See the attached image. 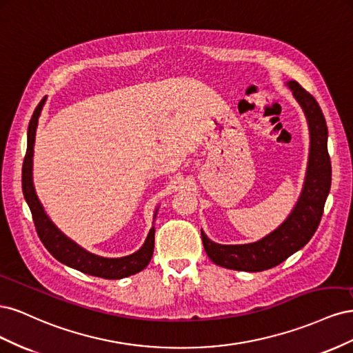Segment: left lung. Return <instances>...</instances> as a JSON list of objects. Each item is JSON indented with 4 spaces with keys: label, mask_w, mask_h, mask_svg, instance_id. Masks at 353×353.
Returning a JSON list of instances; mask_svg holds the SVG:
<instances>
[{
    "label": "left lung",
    "mask_w": 353,
    "mask_h": 353,
    "mask_svg": "<svg viewBox=\"0 0 353 353\" xmlns=\"http://www.w3.org/2000/svg\"><path fill=\"white\" fill-rule=\"evenodd\" d=\"M293 97L301 104L309 125L311 147L302 194L281 225L262 240L249 244H218L201 231V240L209 259L236 271L259 272L274 268L312 239L331 187V162L327 148L328 130L321 108L311 94L296 81L287 82Z\"/></svg>",
    "instance_id": "1"
}]
</instances>
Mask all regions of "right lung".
I'll return each instance as SVG.
<instances>
[{
  "mask_svg": "<svg viewBox=\"0 0 353 353\" xmlns=\"http://www.w3.org/2000/svg\"><path fill=\"white\" fill-rule=\"evenodd\" d=\"M46 99L47 97H44L39 101L29 122L28 148H26L23 169H22L23 196L32 212V218H34L35 228L42 244L46 245V249L54 256L59 262L65 263L70 266V268L78 270L83 274L100 276V279L119 280L143 271L153 256L154 227H152L150 232H148V236L140 250H137L130 256H123V258H101V256L87 252L85 249H82L81 245L68 239L47 216V213L44 208H42L41 201L38 200V196L35 193L34 181H32V157H34L35 134H37V126H38V119L42 110V105L46 104ZM154 218H156V213H154Z\"/></svg>",
  "mask_w": 353,
  "mask_h": 353,
  "instance_id": "1",
  "label": "right lung"
}]
</instances>
